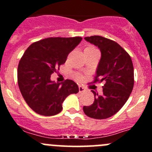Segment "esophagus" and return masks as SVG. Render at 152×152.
Here are the masks:
<instances>
[{"label": "esophagus", "instance_id": "esophagus-1", "mask_svg": "<svg viewBox=\"0 0 152 152\" xmlns=\"http://www.w3.org/2000/svg\"><path fill=\"white\" fill-rule=\"evenodd\" d=\"M79 93H84L85 91H86V90H85V88H84V87H82V85H79Z\"/></svg>", "mask_w": 152, "mask_h": 152}]
</instances>
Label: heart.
<instances>
[{"mask_svg":"<svg viewBox=\"0 0 152 152\" xmlns=\"http://www.w3.org/2000/svg\"><path fill=\"white\" fill-rule=\"evenodd\" d=\"M85 50H96V49L93 48V47H88V48H85ZM77 78H79V76H77Z\"/></svg>","mask_w":152,"mask_h":152,"instance_id":"b5f03b06","label":"heart"}]
</instances>
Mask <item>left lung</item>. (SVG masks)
<instances>
[{"instance_id":"obj_1","label":"left lung","mask_w":152,"mask_h":152,"mask_svg":"<svg viewBox=\"0 0 152 152\" xmlns=\"http://www.w3.org/2000/svg\"><path fill=\"white\" fill-rule=\"evenodd\" d=\"M87 42L98 47L101 58L94 82H104L102 94L94 91V102L84 106L88 117L103 120L114 115L130 96L134 88V67L132 58L119 44L99 35L85 37Z\"/></svg>"}]
</instances>
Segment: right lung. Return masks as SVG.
<instances>
[{
	"instance_id": "right-lung-1",
	"label": "right lung",
	"mask_w": 152,
	"mask_h": 152,
	"mask_svg": "<svg viewBox=\"0 0 152 152\" xmlns=\"http://www.w3.org/2000/svg\"><path fill=\"white\" fill-rule=\"evenodd\" d=\"M82 39L48 38L32 44L22 56L18 67V83L26 104L35 113L42 116L58 114L64 99L79 92L73 80L58 83L51 81L50 77Z\"/></svg>"
}]
</instances>
